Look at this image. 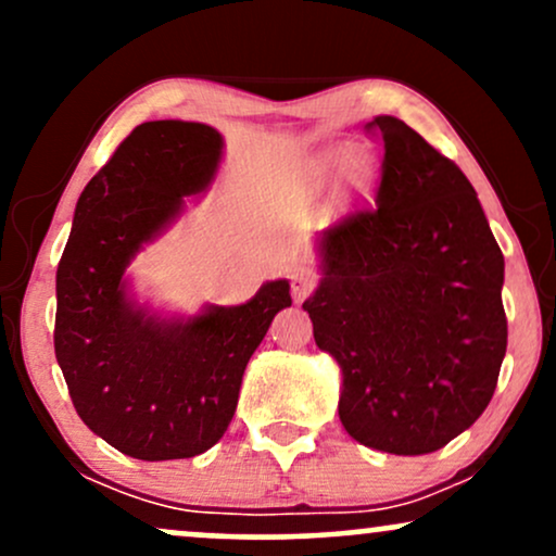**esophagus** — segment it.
I'll list each match as a JSON object with an SVG mask.
<instances>
[{
	"mask_svg": "<svg viewBox=\"0 0 556 556\" xmlns=\"http://www.w3.org/2000/svg\"><path fill=\"white\" fill-rule=\"evenodd\" d=\"M314 287H316V277L311 271L292 274V298H295V303H303V300L314 292Z\"/></svg>",
	"mask_w": 556,
	"mask_h": 556,
	"instance_id": "esophagus-1",
	"label": "esophagus"
}]
</instances>
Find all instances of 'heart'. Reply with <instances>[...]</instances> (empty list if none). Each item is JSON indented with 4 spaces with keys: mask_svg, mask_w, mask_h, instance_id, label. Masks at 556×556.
<instances>
[{
    "mask_svg": "<svg viewBox=\"0 0 556 556\" xmlns=\"http://www.w3.org/2000/svg\"><path fill=\"white\" fill-rule=\"evenodd\" d=\"M334 164H342L340 167V188L344 193H363L374 180V162L371 156L363 154V151H353V154H331L327 159V167H334Z\"/></svg>",
    "mask_w": 556,
    "mask_h": 556,
    "instance_id": "b5f03b06",
    "label": "heart"
}]
</instances>
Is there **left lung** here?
Here are the masks:
<instances>
[{
  "instance_id": "8db88e82",
  "label": "left lung",
  "mask_w": 556,
  "mask_h": 556,
  "mask_svg": "<svg viewBox=\"0 0 556 556\" xmlns=\"http://www.w3.org/2000/svg\"><path fill=\"white\" fill-rule=\"evenodd\" d=\"M381 185L316 240L321 282L303 303L342 371L340 420L355 442L429 455L486 410L507 353L504 256L460 167L402 119Z\"/></svg>"
}]
</instances>
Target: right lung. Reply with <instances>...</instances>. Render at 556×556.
<instances>
[{
    "label": "right lung",
    "mask_w": 556,
    "mask_h": 556,
    "mask_svg": "<svg viewBox=\"0 0 556 556\" xmlns=\"http://www.w3.org/2000/svg\"><path fill=\"white\" fill-rule=\"evenodd\" d=\"M222 154L212 125H138L80 193L56 266L54 353L70 397L96 437L136 460H182L219 442L248 361L292 305L287 279L195 316L159 314L132 292L130 261L206 193Z\"/></svg>",
    "instance_id": "add662e5"
}]
</instances>
